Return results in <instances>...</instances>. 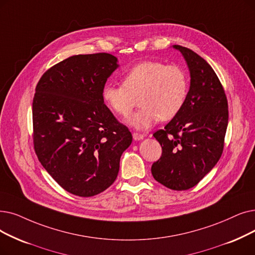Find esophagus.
<instances>
[{
	"label": "esophagus",
	"mask_w": 255,
	"mask_h": 255,
	"mask_svg": "<svg viewBox=\"0 0 255 255\" xmlns=\"http://www.w3.org/2000/svg\"><path fill=\"white\" fill-rule=\"evenodd\" d=\"M132 136H133V139H134V140H140V139H142L143 137H145V135H143V134L136 133V132H134V133L132 134Z\"/></svg>",
	"instance_id": "34e87169"
}]
</instances>
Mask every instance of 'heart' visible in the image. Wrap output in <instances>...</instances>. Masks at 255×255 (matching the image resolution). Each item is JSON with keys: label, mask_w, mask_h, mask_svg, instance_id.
<instances>
[{"label": "heart", "mask_w": 255, "mask_h": 255, "mask_svg": "<svg viewBox=\"0 0 255 255\" xmlns=\"http://www.w3.org/2000/svg\"><path fill=\"white\" fill-rule=\"evenodd\" d=\"M189 90L185 72L178 65L146 60L136 63L123 76L122 85L106 84L102 97L117 116L130 115L139 98L141 108L132 115L129 124L139 130L167 121L180 113Z\"/></svg>", "instance_id": "heart-1"}]
</instances>
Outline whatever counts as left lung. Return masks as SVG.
I'll list each match as a JSON object with an SVG mask.
<instances>
[{
  "label": "left lung",
  "instance_id": "left-lung-1",
  "mask_svg": "<svg viewBox=\"0 0 255 255\" xmlns=\"http://www.w3.org/2000/svg\"><path fill=\"white\" fill-rule=\"evenodd\" d=\"M191 75L190 90L180 113L153 136L161 157L152 164L154 179L174 191L195 186L212 171L224 148L228 103L217 74L194 51L178 45Z\"/></svg>",
  "mask_w": 255,
  "mask_h": 255
}]
</instances>
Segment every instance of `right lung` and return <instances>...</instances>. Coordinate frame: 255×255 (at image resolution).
I'll use <instances>...</instances> for the list:
<instances>
[{
	"instance_id": "obj_1",
	"label": "right lung",
	"mask_w": 255,
	"mask_h": 255,
	"mask_svg": "<svg viewBox=\"0 0 255 255\" xmlns=\"http://www.w3.org/2000/svg\"><path fill=\"white\" fill-rule=\"evenodd\" d=\"M119 68L108 53L75 55L41 76L33 98V143L62 189L92 197L112 185L132 135L104 104L102 90Z\"/></svg>"
}]
</instances>
